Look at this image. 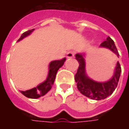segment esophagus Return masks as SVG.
I'll return each mask as SVG.
<instances>
[{"instance_id": "esophagus-1", "label": "esophagus", "mask_w": 129, "mask_h": 129, "mask_svg": "<svg viewBox=\"0 0 129 129\" xmlns=\"http://www.w3.org/2000/svg\"><path fill=\"white\" fill-rule=\"evenodd\" d=\"M75 56V52L73 51H70L67 53V58H72Z\"/></svg>"}]
</instances>
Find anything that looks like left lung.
I'll return each mask as SVG.
<instances>
[{"label": "left lung", "mask_w": 129, "mask_h": 129, "mask_svg": "<svg viewBox=\"0 0 129 129\" xmlns=\"http://www.w3.org/2000/svg\"><path fill=\"white\" fill-rule=\"evenodd\" d=\"M101 47L108 48L114 52L118 57L119 56L114 42L111 37H108L106 40L101 44ZM83 56L84 55L81 54H77L75 55V58L79 62V67L75 76L78 90L85 96L92 100L100 101L106 98L113 92L118 85L121 72L120 63L117 62L114 75L111 80L105 82H95L87 76L85 73V62Z\"/></svg>", "instance_id": "8db88e82"}]
</instances>
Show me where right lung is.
I'll return each instance as SVG.
<instances>
[{
    "label": "right lung",
    "mask_w": 129,
    "mask_h": 129,
    "mask_svg": "<svg viewBox=\"0 0 129 129\" xmlns=\"http://www.w3.org/2000/svg\"><path fill=\"white\" fill-rule=\"evenodd\" d=\"M34 30V29H31L23 33L21 36V37L19 38V39L18 40V42L21 41L23 38L28 36ZM65 60H66V58H64L60 60H54L50 62L49 67V74H48L47 80L36 87H34L31 90H28L26 91H21V92L23 95H25L28 98H33V99L39 98L41 96L44 95L46 93H47L51 90L54 82L57 71L64 64Z\"/></svg>",
    "instance_id": "add662e5"
}]
</instances>
